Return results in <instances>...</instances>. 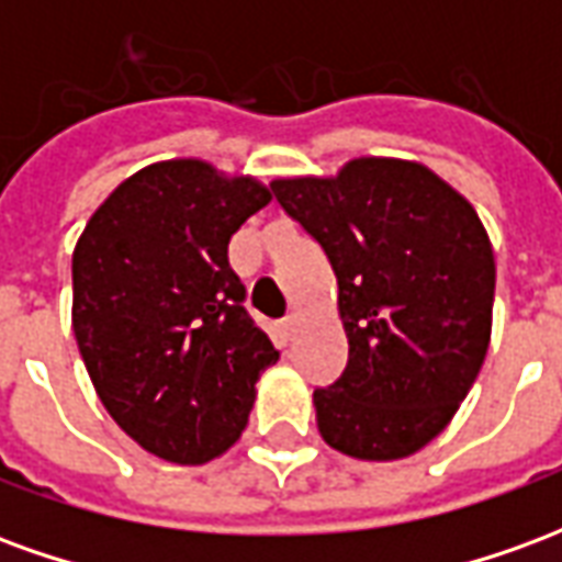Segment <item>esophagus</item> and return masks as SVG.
Returning a JSON list of instances; mask_svg holds the SVG:
<instances>
[{
	"mask_svg": "<svg viewBox=\"0 0 562 562\" xmlns=\"http://www.w3.org/2000/svg\"><path fill=\"white\" fill-rule=\"evenodd\" d=\"M297 328H301V318H297V316H285L280 322V330H282V337H285V340H292L294 334H297Z\"/></svg>",
	"mask_w": 562,
	"mask_h": 562,
	"instance_id": "1",
	"label": "esophagus"
}]
</instances>
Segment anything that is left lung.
<instances>
[{"mask_svg":"<svg viewBox=\"0 0 562 562\" xmlns=\"http://www.w3.org/2000/svg\"><path fill=\"white\" fill-rule=\"evenodd\" d=\"M270 189L337 277L349 361L313 391L318 434L349 458H409L446 430L487 355L496 265L479 213L430 168L379 156Z\"/></svg>","mask_w":562,"mask_h":562,"instance_id":"8db88e82","label":"left lung"}]
</instances>
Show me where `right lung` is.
I'll return each instance as SVG.
<instances>
[{"instance_id": "add662e5", "label": "right lung", "mask_w": 562, "mask_h": 562, "mask_svg": "<svg viewBox=\"0 0 562 562\" xmlns=\"http://www.w3.org/2000/svg\"><path fill=\"white\" fill-rule=\"evenodd\" d=\"M270 204L256 177L168 159L132 173L71 256V328L104 409L144 451L207 463L240 439L280 352L244 310L228 240Z\"/></svg>"}]
</instances>
